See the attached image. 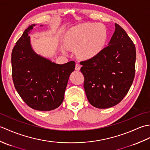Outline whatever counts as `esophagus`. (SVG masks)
Wrapping results in <instances>:
<instances>
[{
	"label": "esophagus",
	"instance_id": "34e87169",
	"mask_svg": "<svg viewBox=\"0 0 150 150\" xmlns=\"http://www.w3.org/2000/svg\"><path fill=\"white\" fill-rule=\"evenodd\" d=\"M81 69V65L79 64H75V70L76 71H79Z\"/></svg>",
	"mask_w": 150,
	"mask_h": 150
}]
</instances>
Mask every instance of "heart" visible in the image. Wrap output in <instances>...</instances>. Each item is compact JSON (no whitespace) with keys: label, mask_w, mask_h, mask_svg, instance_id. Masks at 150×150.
Masks as SVG:
<instances>
[{"label":"heart","mask_w":150,"mask_h":150,"mask_svg":"<svg viewBox=\"0 0 150 150\" xmlns=\"http://www.w3.org/2000/svg\"><path fill=\"white\" fill-rule=\"evenodd\" d=\"M107 30L101 24L85 23L75 26L70 31L67 45L77 49L82 59H90L104 49L107 40Z\"/></svg>","instance_id":"b5f03b06"}]
</instances>
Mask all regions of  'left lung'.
<instances>
[{
  "mask_svg": "<svg viewBox=\"0 0 150 150\" xmlns=\"http://www.w3.org/2000/svg\"><path fill=\"white\" fill-rule=\"evenodd\" d=\"M115 26L108 46L97 55L81 62L88 100L100 109L119 104L128 93L135 77L134 44L123 28L116 23Z\"/></svg>",
  "mask_w": 150,
  "mask_h": 150,
  "instance_id": "8db88e82",
  "label": "left lung"
}]
</instances>
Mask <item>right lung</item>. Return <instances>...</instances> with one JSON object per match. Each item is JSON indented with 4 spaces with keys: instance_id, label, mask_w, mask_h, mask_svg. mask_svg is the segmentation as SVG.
Segmentation results:
<instances>
[{
    "instance_id": "add662e5",
    "label": "right lung",
    "mask_w": 150,
    "mask_h": 150,
    "mask_svg": "<svg viewBox=\"0 0 150 150\" xmlns=\"http://www.w3.org/2000/svg\"><path fill=\"white\" fill-rule=\"evenodd\" d=\"M35 26L25 30L13 49L12 78L16 90L28 106L50 111L62 103L75 62L59 64L35 52L29 36Z\"/></svg>"
}]
</instances>
